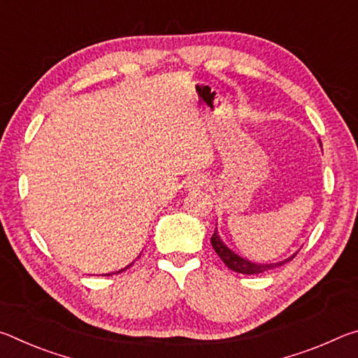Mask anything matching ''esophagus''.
Listing matches in <instances>:
<instances>
[{
  "instance_id": "obj_1",
  "label": "esophagus",
  "mask_w": 358,
  "mask_h": 358,
  "mask_svg": "<svg viewBox=\"0 0 358 358\" xmlns=\"http://www.w3.org/2000/svg\"><path fill=\"white\" fill-rule=\"evenodd\" d=\"M205 185V178L202 175H191L189 178L186 180V187L189 191H197Z\"/></svg>"
}]
</instances>
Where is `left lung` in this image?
Returning a JSON list of instances; mask_svg holds the SVG:
<instances>
[{
  "mask_svg": "<svg viewBox=\"0 0 358 358\" xmlns=\"http://www.w3.org/2000/svg\"><path fill=\"white\" fill-rule=\"evenodd\" d=\"M320 147H322V143H320ZM211 246H213V250L217 252V256L221 257L222 262L226 264L230 270L237 271V273H243V275L265 273V271H270L276 268V266H281L284 264L290 262V260L296 256V252H294L292 256H289L287 259H282L280 262H271V264L252 262V260L240 256V254H237L234 250H230V248L222 241L221 235L217 234V227L215 229L213 235H211Z\"/></svg>",
  "mask_w": 358,
  "mask_h": 358,
  "instance_id": "1",
  "label": "left lung"
}]
</instances>
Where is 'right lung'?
Returning a JSON list of instances; mask_svg holds the SVG:
<instances>
[{"instance_id": "right-lung-1", "label": "right lung", "mask_w": 358, "mask_h": 358, "mask_svg": "<svg viewBox=\"0 0 358 358\" xmlns=\"http://www.w3.org/2000/svg\"><path fill=\"white\" fill-rule=\"evenodd\" d=\"M132 264H134V262H131L129 265H126V266H124V268H121V270H118V271H113V273H121V271H124L126 268H129V266H131ZM113 273H106L104 276H110V275H113Z\"/></svg>"}]
</instances>
